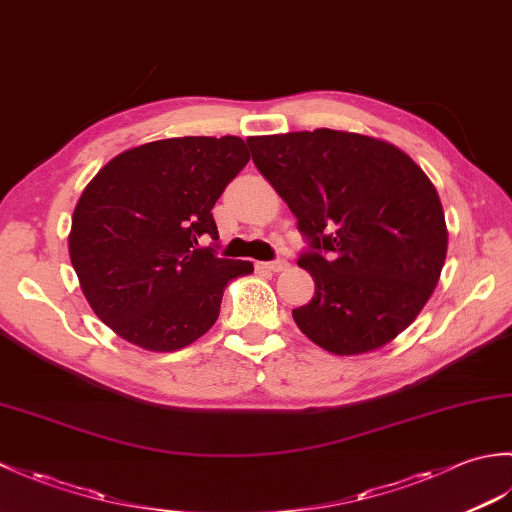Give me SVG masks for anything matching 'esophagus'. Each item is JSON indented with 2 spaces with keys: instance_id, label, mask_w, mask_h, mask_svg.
Listing matches in <instances>:
<instances>
[{
  "instance_id": "esophagus-1",
  "label": "esophagus",
  "mask_w": 512,
  "mask_h": 512,
  "mask_svg": "<svg viewBox=\"0 0 512 512\" xmlns=\"http://www.w3.org/2000/svg\"><path fill=\"white\" fill-rule=\"evenodd\" d=\"M257 268L259 270H268V273H281V270L288 268V262H286L284 257H279V259H275V262H262Z\"/></svg>"
}]
</instances>
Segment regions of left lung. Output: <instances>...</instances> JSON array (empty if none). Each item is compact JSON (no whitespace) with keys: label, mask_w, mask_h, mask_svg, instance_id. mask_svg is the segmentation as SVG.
I'll list each match as a JSON object with an SVG mask.
<instances>
[{"label":"left lung","mask_w":512,"mask_h":512,"mask_svg":"<svg viewBox=\"0 0 512 512\" xmlns=\"http://www.w3.org/2000/svg\"><path fill=\"white\" fill-rule=\"evenodd\" d=\"M246 143L308 242L299 266L314 297L292 310L299 330L341 356L396 339L429 301L447 257L431 180L405 151L361 134L314 129Z\"/></svg>","instance_id":"1"}]
</instances>
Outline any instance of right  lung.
<instances>
[{
  "label": "right lung",
  "instance_id": "right-lung-1",
  "mask_svg": "<svg viewBox=\"0 0 512 512\" xmlns=\"http://www.w3.org/2000/svg\"><path fill=\"white\" fill-rule=\"evenodd\" d=\"M250 160L237 136L167 138L96 173L72 215L70 259L105 325L151 352L191 345L220 317L228 281L250 262L217 257L211 209Z\"/></svg>",
  "mask_w": 512,
  "mask_h": 512
}]
</instances>
